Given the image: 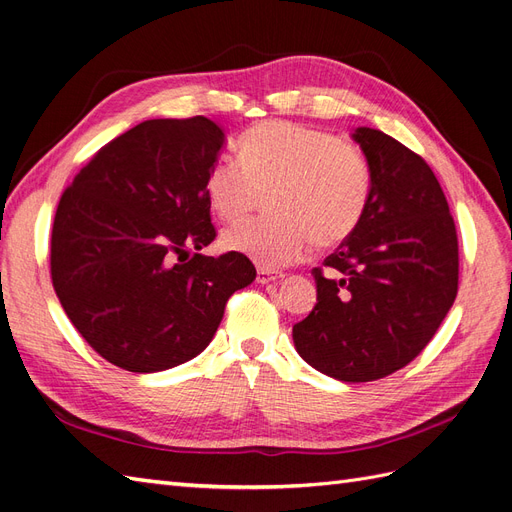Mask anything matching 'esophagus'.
<instances>
[{"instance_id": "1", "label": "esophagus", "mask_w": 512, "mask_h": 512, "mask_svg": "<svg viewBox=\"0 0 512 512\" xmlns=\"http://www.w3.org/2000/svg\"><path fill=\"white\" fill-rule=\"evenodd\" d=\"M280 277H282V273L265 269V267H258V271H256V282L258 284H271L275 280H280Z\"/></svg>"}]
</instances>
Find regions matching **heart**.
I'll list each match as a JSON object with an SVG mask.
<instances>
[{"mask_svg": "<svg viewBox=\"0 0 512 512\" xmlns=\"http://www.w3.org/2000/svg\"><path fill=\"white\" fill-rule=\"evenodd\" d=\"M265 220L222 232V247L267 269L303 258L312 245L333 247L359 226L371 177L365 158L337 136L288 121H265L239 141V160H215L207 175L211 209L232 222L269 190Z\"/></svg>", "mask_w": 512, "mask_h": 512, "instance_id": "obj_1", "label": "heart"}]
</instances>
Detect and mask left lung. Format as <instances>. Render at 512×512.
<instances>
[{
	"label": "left lung",
	"mask_w": 512,
	"mask_h": 512,
	"mask_svg": "<svg viewBox=\"0 0 512 512\" xmlns=\"http://www.w3.org/2000/svg\"><path fill=\"white\" fill-rule=\"evenodd\" d=\"M371 188L359 226L314 269L316 305L292 327L320 374L371 382L406 367L453 307L459 250L453 215L427 162L389 134L354 128Z\"/></svg>",
	"instance_id": "left-lung-1"
}]
</instances>
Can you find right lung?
I'll list each match as a JSON object with an SVG mask.
<instances>
[{"label": "right lung", "mask_w": 512, "mask_h": 512, "mask_svg": "<svg viewBox=\"0 0 512 512\" xmlns=\"http://www.w3.org/2000/svg\"><path fill=\"white\" fill-rule=\"evenodd\" d=\"M224 143L207 117L149 119L102 147L61 196L53 288L108 363L153 374L194 359L230 294L256 280L243 254H200L215 239L207 175Z\"/></svg>", "instance_id": "right-lung-1"}]
</instances>
